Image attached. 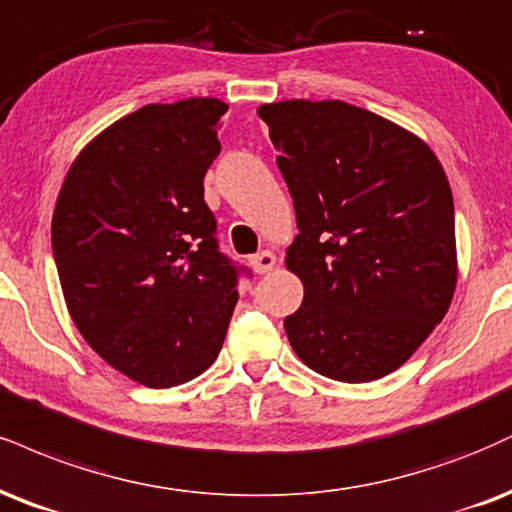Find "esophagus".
<instances>
[{
  "label": "esophagus",
  "mask_w": 512,
  "mask_h": 512,
  "mask_svg": "<svg viewBox=\"0 0 512 512\" xmlns=\"http://www.w3.org/2000/svg\"><path fill=\"white\" fill-rule=\"evenodd\" d=\"M274 264H276V255L272 250H262V252H257V255L250 257V267L255 269L257 274L272 272Z\"/></svg>",
  "instance_id": "esophagus-1"
}]
</instances>
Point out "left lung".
I'll return each instance as SVG.
<instances>
[{
	"mask_svg": "<svg viewBox=\"0 0 512 512\" xmlns=\"http://www.w3.org/2000/svg\"><path fill=\"white\" fill-rule=\"evenodd\" d=\"M257 114L300 231L286 267L305 295L283 319L288 341L322 377H386L432 334L455 293L443 166L415 133L341 100H283Z\"/></svg>",
	"mask_w": 512,
	"mask_h": 512,
	"instance_id": "obj_1",
	"label": "left lung"
}]
</instances>
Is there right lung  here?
<instances>
[{"instance_id":"1","label":"right lung","mask_w":512,"mask_h":512,"mask_svg":"<svg viewBox=\"0 0 512 512\" xmlns=\"http://www.w3.org/2000/svg\"><path fill=\"white\" fill-rule=\"evenodd\" d=\"M229 104H147L92 138L52 217L54 262L73 324L107 365L150 389L217 360L238 274L219 252L205 174Z\"/></svg>"}]
</instances>
